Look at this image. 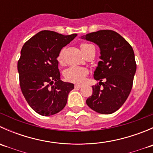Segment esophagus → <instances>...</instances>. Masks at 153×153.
<instances>
[{
	"label": "esophagus",
	"mask_w": 153,
	"mask_h": 153,
	"mask_svg": "<svg viewBox=\"0 0 153 153\" xmlns=\"http://www.w3.org/2000/svg\"><path fill=\"white\" fill-rule=\"evenodd\" d=\"M82 87V85H81V84H75V88H78V89H79V88H81Z\"/></svg>",
	"instance_id": "obj_1"
}]
</instances>
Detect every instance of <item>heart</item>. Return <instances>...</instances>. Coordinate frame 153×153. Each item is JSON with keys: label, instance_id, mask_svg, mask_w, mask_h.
Here are the masks:
<instances>
[{"label": "heart", "instance_id": "b5f03b06", "mask_svg": "<svg viewBox=\"0 0 153 153\" xmlns=\"http://www.w3.org/2000/svg\"><path fill=\"white\" fill-rule=\"evenodd\" d=\"M91 46H92L91 44H82L81 45V49L83 52V51H84ZM64 49H63L60 51L58 58H57V60H58V63L60 64H62L64 63ZM87 74V69H85V68L78 67H71L68 68L64 72V77H65L67 81H70V82L73 83H82L85 80Z\"/></svg>", "mask_w": 153, "mask_h": 153}]
</instances>
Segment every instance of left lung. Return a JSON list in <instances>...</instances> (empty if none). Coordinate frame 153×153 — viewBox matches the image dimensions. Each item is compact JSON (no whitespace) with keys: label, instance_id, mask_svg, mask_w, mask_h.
Listing matches in <instances>:
<instances>
[{"label":"left lung","instance_id":"left-lung-1","mask_svg":"<svg viewBox=\"0 0 153 153\" xmlns=\"http://www.w3.org/2000/svg\"><path fill=\"white\" fill-rule=\"evenodd\" d=\"M81 38L95 43L101 51V61L93 75L99 85L92 86V95L86 99V104L98 113H113L124 104L132 89L136 72L133 49L112 30L97 31ZM103 79L105 82H101Z\"/></svg>","mask_w":153,"mask_h":153}]
</instances>
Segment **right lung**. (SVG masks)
<instances>
[{"mask_svg":"<svg viewBox=\"0 0 153 153\" xmlns=\"http://www.w3.org/2000/svg\"><path fill=\"white\" fill-rule=\"evenodd\" d=\"M76 36L43 30L21 49L18 62L20 86L29 105L41 115L49 116L62 110L74 89L73 84L61 80L57 58Z\"/></svg>","mask_w":153,"mask_h":153,"instance_id":"obj_1","label":"right lung"}]
</instances>
